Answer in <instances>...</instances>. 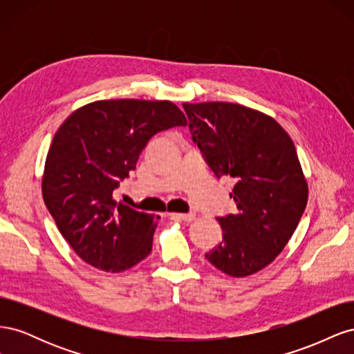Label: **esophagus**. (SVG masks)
<instances>
[{"mask_svg":"<svg viewBox=\"0 0 354 354\" xmlns=\"http://www.w3.org/2000/svg\"><path fill=\"white\" fill-rule=\"evenodd\" d=\"M174 218H178V220H183V221H194L196 214L195 212H187V214H180V212H173L171 214Z\"/></svg>","mask_w":354,"mask_h":354,"instance_id":"1","label":"esophagus"}]
</instances>
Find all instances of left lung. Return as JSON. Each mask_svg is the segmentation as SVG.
<instances>
[{
  "instance_id": "left-lung-1",
  "label": "left lung",
  "mask_w": 354,
  "mask_h": 354,
  "mask_svg": "<svg viewBox=\"0 0 354 354\" xmlns=\"http://www.w3.org/2000/svg\"><path fill=\"white\" fill-rule=\"evenodd\" d=\"M194 142L218 178L230 176L238 211L218 217L223 241L205 257L234 277L254 274L282 252L307 205L294 142L272 116L226 102L183 103Z\"/></svg>"
}]
</instances>
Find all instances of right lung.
<instances>
[{
    "instance_id": "right-lung-1",
    "label": "right lung",
    "mask_w": 354,
    "mask_h": 354,
    "mask_svg": "<svg viewBox=\"0 0 354 354\" xmlns=\"http://www.w3.org/2000/svg\"><path fill=\"white\" fill-rule=\"evenodd\" d=\"M187 125L168 100H99L71 113L48 149L42 198L62 236L95 269L120 273L152 251L159 216L116 203L147 142Z\"/></svg>"
}]
</instances>
